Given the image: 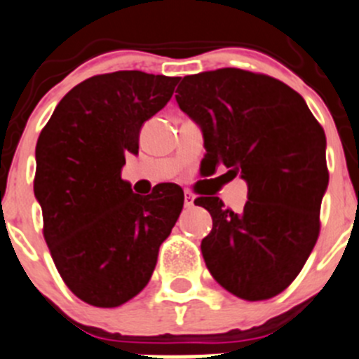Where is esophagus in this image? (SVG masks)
<instances>
[{"label":"esophagus","mask_w":359,"mask_h":359,"mask_svg":"<svg viewBox=\"0 0 359 359\" xmlns=\"http://www.w3.org/2000/svg\"><path fill=\"white\" fill-rule=\"evenodd\" d=\"M184 205H186L187 208L194 205V194L191 193V191H186V193H184Z\"/></svg>","instance_id":"1"}]
</instances>
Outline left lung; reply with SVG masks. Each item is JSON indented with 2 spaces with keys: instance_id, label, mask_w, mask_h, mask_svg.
I'll list each match as a JSON object with an SVG mask.
<instances>
[{
  "instance_id": "1",
  "label": "left lung",
  "mask_w": 359,
  "mask_h": 359,
  "mask_svg": "<svg viewBox=\"0 0 359 359\" xmlns=\"http://www.w3.org/2000/svg\"><path fill=\"white\" fill-rule=\"evenodd\" d=\"M180 110L200 126L205 161L224 163L247 184L240 214L217 196L194 203L212 215L201 240L208 272L249 302L286 290L319 235L328 187L326 137L305 100L280 80L236 68L184 76Z\"/></svg>"
}]
</instances>
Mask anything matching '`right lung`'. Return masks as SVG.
I'll list each match as a JSON object with an SVG mask.
<instances>
[{
  "instance_id": "1",
  "label": "right lung",
  "mask_w": 359,
  "mask_h": 359,
  "mask_svg": "<svg viewBox=\"0 0 359 359\" xmlns=\"http://www.w3.org/2000/svg\"><path fill=\"white\" fill-rule=\"evenodd\" d=\"M179 79L137 69L91 76L59 102L38 138L34 198L45 242L86 304L119 307L137 297L182 212L177 184L140 196L121 179L124 156L138 154L142 126L170 102Z\"/></svg>"
}]
</instances>
